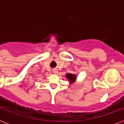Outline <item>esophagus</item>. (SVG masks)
<instances>
[{
    "instance_id": "1",
    "label": "esophagus",
    "mask_w": 124,
    "mask_h": 124,
    "mask_svg": "<svg viewBox=\"0 0 124 124\" xmlns=\"http://www.w3.org/2000/svg\"><path fill=\"white\" fill-rule=\"evenodd\" d=\"M53 72L54 74H57L58 72V70H57V69H56V68H54V69H53Z\"/></svg>"
}]
</instances>
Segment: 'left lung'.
Here are the masks:
<instances>
[{
    "label": "left lung",
    "mask_w": 124,
    "mask_h": 124,
    "mask_svg": "<svg viewBox=\"0 0 124 124\" xmlns=\"http://www.w3.org/2000/svg\"><path fill=\"white\" fill-rule=\"evenodd\" d=\"M66 77H67L68 79L70 80V82H73L75 80L76 77H75V75H74V74L69 73L68 74V75H66Z\"/></svg>",
    "instance_id": "left-lung-1"
}]
</instances>
